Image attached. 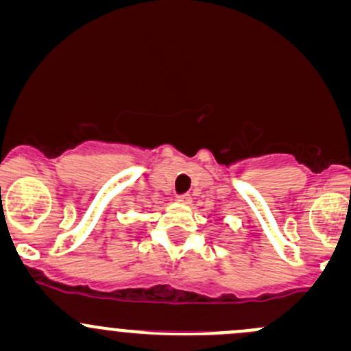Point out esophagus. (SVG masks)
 I'll list each match as a JSON object with an SVG mask.
<instances>
[{"instance_id":"obj_1","label":"esophagus","mask_w":351,"mask_h":351,"mask_svg":"<svg viewBox=\"0 0 351 351\" xmlns=\"http://www.w3.org/2000/svg\"><path fill=\"white\" fill-rule=\"evenodd\" d=\"M176 202L182 203V205H191V202H193V198H191L190 195L184 193V195H180L178 198H176Z\"/></svg>"}]
</instances>
